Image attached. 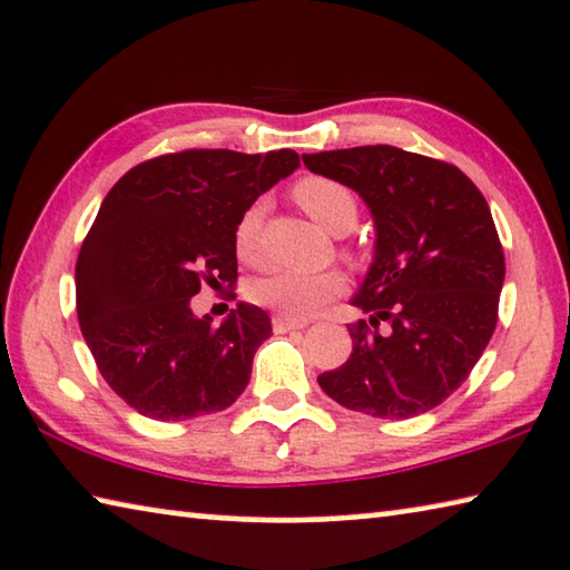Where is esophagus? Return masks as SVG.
Segmentation results:
<instances>
[{
  "label": "esophagus",
  "mask_w": 570,
  "mask_h": 570,
  "mask_svg": "<svg viewBox=\"0 0 570 570\" xmlns=\"http://www.w3.org/2000/svg\"><path fill=\"white\" fill-rule=\"evenodd\" d=\"M271 324H274V332H276V334L288 332V330H302V327H306L304 320H292V317H284V314H276V317L271 320Z\"/></svg>",
  "instance_id": "1"
}]
</instances>
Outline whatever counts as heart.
Here are the masks:
<instances>
[{"label": "heart", "instance_id": "b5f03b06", "mask_svg": "<svg viewBox=\"0 0 570 570\" xmlns=\"http://www.w3.org/2000/svg\"><path fill=\"white\" fill-rule=\"evenodd\" d=\"M296 205L317 220L324 230L342 236L357 223V197L347 185L330 177H302L292 187ZM264 205L253 203L236 225V250L240 258L256 261L261 256V230H264ZM345 292V276L327 268L317 274L302 271H271L250 286V296L284 317L304 320Z\"/></svg>", "mask_w": 570, "mask_h": 570}]
</instances>
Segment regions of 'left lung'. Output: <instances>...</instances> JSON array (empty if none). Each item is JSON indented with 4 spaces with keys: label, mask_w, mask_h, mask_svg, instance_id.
Segmentation results:
<instances>
[{
    "label": "left lung",
    "mask_w": 570,
    "mask_h": 570,
    "mask_svg": "<svg viewBox=\"0 0 570 570\" xmlns=\"http://www.w3.org/2000/svg\"><path fill=\"white\" fill-rule=\"evenodd\" d=\"M363 197L375 256L352 304L345 365L317 381L375 419H413L462 385L497 327L504 253L490 205L462 169L387 144L304 155Z\"/></svg>",
    "instance_id": "obj_1"
}]
</instances>
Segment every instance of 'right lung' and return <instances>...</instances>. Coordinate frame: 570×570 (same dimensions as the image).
<instances>
[{
  "label": "right lung",
  "instance_id": "1",
  "mask_svg": "<svg viewBox=\"0 0 570 570\" xmlns=\"http://www.w3.org/2000/svg\"><path fill=\"white\" fill-rule=\"evenodd\" d=\"M299 167L292 149H185L111 187L76 264V306L104 381L134 411L185 421L236 403L271 320L240 302L220 324L195 317L203 284L238 278L236 225Z\"/></svg>",
  "mask_w": 570,
  "mask_h": 570
}]
</instances>
